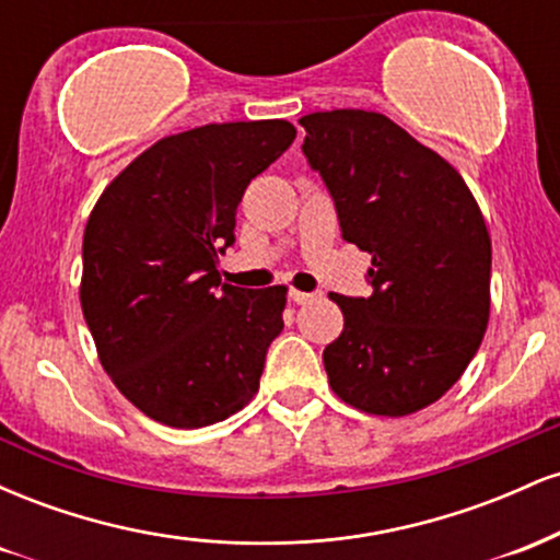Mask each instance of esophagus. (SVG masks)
Segmentation results:
<instances>
[{"mask_svg":"<svg viewBox=\"0 0 560 560\" xmlns=\"http://www.w3.org/2000/svg\"><path fill=\"white\" fill-rule=\"evenodd\" d=\"M316 294L311 292H300V289H289V302H294V305H305V302H311Z\"/></svg>","mask_w":560,"mask_h":560,"instance_id":"1","label":"esophagus"}]
</instances>
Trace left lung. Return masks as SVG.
<instances>
[{"mask_svg": "<svg viewBox=\"0 0 560 560\" xmlns=\"http://www.w3.org/2000/svg\"><path fill=\"white\" fill-rule=\"evenodd\" d=\"M342 240L371 255L369 298L331 294L345 329L326 345L331 389L365 413L440 400L477 355L490 318L492 242L460 173L378 113L300 118Z\"/></svg>", "mask_w": 560, "mask_h": 560, "instance_id": "left-lung-1", "label": "left lung"}]
</instances>
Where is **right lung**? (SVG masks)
I'll return each mask as SVG.
<instances>
[{
    "mask_svg": "<svg viewBox=\"0 0 560 560\" xmlns=\"http://www.w3.org/2000/svg\"><path fill=\"white\" fill-rule=\"evenodd\" d=\"M287 120L160 139L102 191L83 231L81 307L100 361L141 413L199 429L260 387L287 287L221 284L244 189L289 150Z\"/></svg>",
    "mask_w": 560,
    "mask_h": 560,
    "instance_id": "obj_1",
    "label": "right lung"
}]
</instances>
